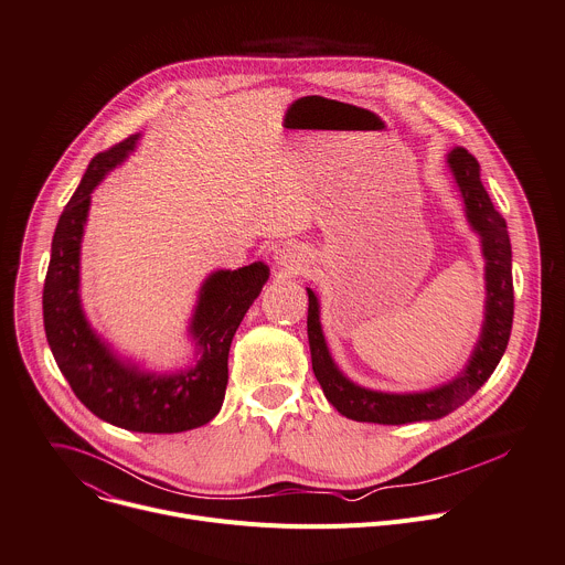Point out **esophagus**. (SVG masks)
<instances>
[{"instance_id": "1", "label": "esophagus", "mask_w": 565, "mask_h": 565, "mask_svg": "<svg viewBox=\"0 0 565 565\" xmlns=\"http://www.w3.org/2000/svg\"><path fill=\"white\" fill-rule=\"evenodd\" d=\"M275 259H277V264L284 266V268L297 270V268H301V264H303V252H301L297 245L286 243V245H281V247L275 252Z\"/></svg>"}]
</instances>
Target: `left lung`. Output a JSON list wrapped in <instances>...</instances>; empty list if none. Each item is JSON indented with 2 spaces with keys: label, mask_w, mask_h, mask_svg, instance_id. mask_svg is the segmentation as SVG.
Segmentation results:
<instances>
[{
  "label": "left lung",
  "mask_w": 565,
  "mask_h": 565,
  "mask_svg": "<svg viewBox=\"0 0 565 565\" xmlns=\"http://www.w3.org/2000/svg\"><path fill=\"white\" fill-rule=\"evenodd\" d=\"M448 164L467 204V216L482 236L487 259V320L482 338L467 370L452 383L424 394H381L349 383L333 365L320 329L318 297L309 290V344L316 379L327 398L340 415L353 422H372L401 426L413 422H430L446 417L461 403H467L493 374L507 349L514 322V279H511V243L502 214L493 207L487 189L480 182V164L465 146L448 152Z\"/></svg>",
  "instance_id": "left-lung-1"
}]
</instances>
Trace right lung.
<instances>
[{"label":"right lung","instance_id":"obj_1","mask_svg":"<svg viewBox=\"0 0 565 565\" xmlns=\"http://www.w3.org/2000/svg\"><path fill=\"white\" fill-rule=\"evenodd\" d=\"M137 135L92 158L78 189L58 218L42 290L44 333L78 401L113 426L132 433H182L212 422L227 390L232 338L249 303L259 297L268 268L259 262L234 273H214L202 286L191 331L200 347L193 370L143 376L124 367L89 331L78 299V254L89 193L135 148Z\"/></svg>","mask_w":565,"mask_h":565}]
</instances>
